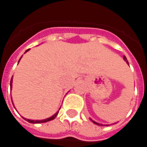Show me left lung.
Segmentation results:
<instances>
[{
    "label": "left lung",
    "instance_id": "1",
    "mask_svg": "<svg viewBox=\"0 0 147 147\" xmlns=\"http://www.w3.org/2000/svg\"><path fill=\"white\" fill-rule=\"evenodd\" d=\"M123 59H124V60H125V62H126V63H127V64H128V65H129L128 60H127V59H126V57H125V56H123ZM90 120H91V121H92V122H93V123L96 124V125H100V126H103V125H105H105H103V124H100V123H98V122H96L95 121H93V120H92V119H91V118H90Z\"/></svg>",
    "mask_w": 147,
    "mask_h": 147
}]
</instances>
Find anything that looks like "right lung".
<instances>
[{
  "instance_id": "right-lung-1",
  "label": "right lung",
  "mask_w": 147,
  "mask_h": 147,
  "mask_svg": "<svg viewBox=\"0 0 147 147\" xmlns=\"http://www.w3.org/2000/svg\"><path fill=\"white\" fill-rule=\"evenodd\" d=\"M30 49H28V50H26V52L25 53H26L29 51ZM22 57L20 58V59H19L18 61V63L20 62V60H21V59H22ZM12 83H13V76H12V78H11V80H10V88H11V89H12ZM11 100H12V98H11ZM58 113H59V111L56 112L55 114L53 116H51V117H49V118H47V119H44V120H30V119H26V118H24L25 120H26L28 122H30V123H33V124H38V123H44V122H47V121H51V120H54L55 117H56V116L58 115Z\"/></svg>"
}]
</instances>
